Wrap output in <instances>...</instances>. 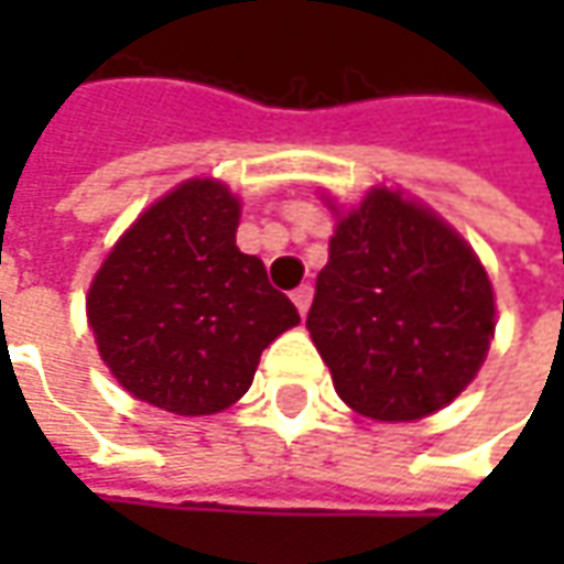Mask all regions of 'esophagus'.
Here are the masks:
<instances>
[{"label":"esophagus","mask_w":564,"mask_h":564,"mask_svg":"<svg viewBox=\"0 0 564 564\" xmlns=\"http://www.w3.org/2000/svg\"><path fill=\"white\" fill-rule=\"evenodd\" d=\"M292 301H294V307H297V314L304 316L307 311H311V301H314V289H311V285H301V289H294Z\"/></svg>","instance_id":"obj_1"}]
</instances>
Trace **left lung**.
Here are the masks:
<instances>
[{
	"instance_id": "obj_1",
	"label": "left lung",
	"mask_w": 564,
	"mask_h": 564,
	"mask_svg": "<svg viewBox=\"0 0 564 564\" xmlns=\"http://www.w3.org/2000/svg\"><path fill=\"white\" fill-rule=\"evenodd\" d=\"M307 329L348 408L373 421H421L477 377L496 301L455 228L373 187L338 216Z\"/></svg>"
}]
</instances>
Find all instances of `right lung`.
I'll use <instances>...</instances> for the list:
<instances>
[{
    "label": "right lung",
    "instance_id": "1",
    "mask_svg": "<svg viewBox=\"0 0 564 564\" xmlns=\"http://www.w3.org/2000/svg\"><path fill=\"white\" fill-rule=\"evenodd\" d=\"M241 204L191 178L128 228L87 292L99 358L134 399L182 417L226 411L263 348L301 323L260 257L241 253Z\"/></svg>",
    "mask_w": 564,
    "mask_h": 564
}]
</instances>
